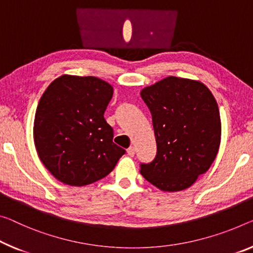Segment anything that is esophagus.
<instances>
[{
	"instance_id": "esophagus-1",
	"label": "esophagus",
	"mask_w": 253,
	"mask_h": 253,
	"mask_svg": "<svg viewBox=\"0 0 253 253\" xmlns=\"http://www.w3.org/2000/svg\"><path fill=\"white\" fill-rule=\"evenodd\" d=\"M126 153H127V155H129V156L133 157V156H134V154H135V149H134V147H130V148L126 150Z\"/></svg>"
}]
</instances>
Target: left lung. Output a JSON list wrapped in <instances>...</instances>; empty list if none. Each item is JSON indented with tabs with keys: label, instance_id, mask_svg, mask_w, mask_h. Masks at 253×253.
Instances as JSON below:
<instances>
[{
	"label": "left lung",
	"instance_id": "1",
	"mask_svg": "<svg viewBox=\"0 0 253 253\" xmlns=\"http://www.w3.org/2000/svg\"><path fill=\"white\" fill-rule=\"evenodd\" d=\"M140 95L157 143L156 157L140 165V173L162 191L189 188L218 153L221 126L215 97L200 81L177 77L143 88Z\"/></svg>",
	"mask_w": 253,
	"mask_h": 253
}]
</instances>
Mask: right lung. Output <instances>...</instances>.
<instances>
[{
  "instance_id": "obj_1",
  "label": "right lung",
  "mask_w": 253,
  "mask_h": 253,
  "mask_svg": "<svg viewBox=\"0 0 253 253\" xmlns=\"http://www.w3.org/2000/svg\"><path fill=\"white\" fill-rule=\"evenodd\" d=\"M112 96L113 87L99 78L63 75L41 97L35 146L42 164L62 183H94L126 154L113 142V129L104 119Z\"/></svg>"
}]
</instances>
